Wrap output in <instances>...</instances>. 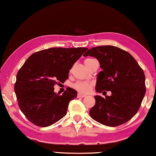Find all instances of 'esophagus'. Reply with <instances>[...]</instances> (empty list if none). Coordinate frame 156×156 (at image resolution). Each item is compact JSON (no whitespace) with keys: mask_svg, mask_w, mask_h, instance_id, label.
Here are the masks:
<instances>
[{"mask_svg":"<svg viewBox=\"0 0 156 156\" xmlns=\"http://www.w3.org/2000/svg\"><path fill=\"white\" fill-rule=\"evenodd\" d=\"M85 96H86V95L83 94H81V93H78V98H84Z\"/></svg>","mask_w":156,"mask_h":156,"instance_id":"obj_1","label":"esophagus"}]
</instances>
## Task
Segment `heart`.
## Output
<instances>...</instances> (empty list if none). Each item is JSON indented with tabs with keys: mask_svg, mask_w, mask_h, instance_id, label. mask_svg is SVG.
<instances>
[{
	"mask_svg": "<svg viewBox=\"0 0 156 156\" xmlns=\"http://www.w3.org/2000/svg\"><path fill=\"white\" fill-rule=\"evenodd\" d=\"M94 60L95 59L91 58H87L84 60V64L87 66L89 63H90L92 60ZM91 83L86 81H78L73 84V87H74L77 91L81 92V93H87L89 91V89H91Z\"/></svg>",
	"mask_w": 156,
	"mask_h": 156,
	"instance_id": "obj_1",
	"label": "heart"
}]
</instances>
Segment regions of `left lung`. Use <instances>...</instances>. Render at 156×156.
<instances>
[{
    "mask_svg": "<svg viewBox=\"0 0 156 156\" xmlns=\"http://www.w3.org/2000/svg\"><path fill=\"white\" fill-rule=\"evenodd\" d=\"M83 56L96 58L102 69L97 76L96 91L112 92L105 98L94 96L91 117L109 126L128 122L138 112L146 92L142 69L129 53L115 46L93 47Z\"/></svg>",
    "mask_w": 156,
    "mask_h": 156,
    "instance_id": "1",
    "label": "left lung"
}]
</instances>
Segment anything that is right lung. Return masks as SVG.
Segmentation results:
<instances>
[{"label": "right lung", "mask_w": 156, "mask_h": 156, "mask_svg": "<svg viewBox=\"0 0 156 156\" xmlns=\"http://www.w3.org/2000/svg\"><path fill=\"white\" fill-rule=\"evenodd\" d=\"M87 50L53 47L34 53L25 62L16 75L14 91L21 112L31 123L46 127L67 114L77 91L69 87L60 96L54 87L68 79L69 70Z\"/></svg>", "instance_id": "1"}]
</instances>
